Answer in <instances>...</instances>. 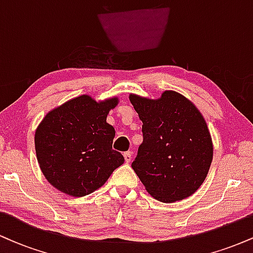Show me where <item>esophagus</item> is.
I'll return each instance as SVG.
<instances>
[{"label":"esophagus","mask_w":253,"mask_h":253,"mask_svg":"<svg viewBox=\"0 0 253 253\" xmlns=\"http://www.w3.org/2000/svg\"><path fill=\"white\" fill-rule=\"evenodd\" d=\"M124 157H125V162H126V163H129V162L132 161V152H130V151H128V152H125Z\"/></svg>","instance_id":"obj_1"}]
</instances>
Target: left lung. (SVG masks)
<instances>
[{
  "mask_svg": "<svg viewBox=\"0 0 253 253\" xmlns=\"http://www.w3.org/2000/svg\"><path fill=\"white\" fill-rule=\"evenodd\" d=\"M129 101L143 121L144 140L132 168L145 189L165 203L193 195L213 159V141L201 112L173 90L155 100L129 94Z\"/></svg>",
  "mask_w": 253,
  "mask_h": 253,
  "instance_id": "1",
  "label": "left lung"
}]
</instances>
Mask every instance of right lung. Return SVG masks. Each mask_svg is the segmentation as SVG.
Instances as JSON below:
<instances>
[{"label":"right lung","instance_id":"add662e5","mask_svg":"<svg viewBox=\"0 0 253 253\" xmlns=\"http://www.w3.org/2000/svg\"><path fill=\"white\" fill-rule=\"evenodd\" d=\"M119 97L96 101L81 95L51 109L34 135L38 163L52 187L82 197L101 188L124 156L112 149L115 129L107 115Z\"/></svg>","mask_w":253,"mask_h":253}]
</instances>
